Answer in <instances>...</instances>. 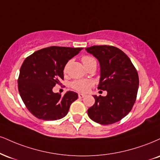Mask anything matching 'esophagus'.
Listing matches in <instances>:
<instances>
[{
	"instance_id": "1",
	"label": "esophagus",
	"mask_w": 160,
	"mask_h": 160,
	"mask_svg": "<svg viewBox=\"0 0 160 160\" xmlns=\"http://www.w3.org/2000/svg\"><path fill=\"white\" fill-rule=\"evenodd\" d=\"M85 95H83V94H78V97H79V98H83L84 97H85Z\"/></svg>"
}]
</instances>
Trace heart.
<instances>
[{"label":"heart","mask_w":160,"mask_h":160,"mask_svg":"<svg viewBox=\"0 0 160 160\" xmlns=\"http://www.w3.org/2000/svg\"><path fill=\"white\" fill-rule=\"evenodd\" d=\"M82 62L83 63V65H85L86 68L89 66L90 65H92V63H97L95 58L93 57H89V56H85V57H82ZM67 68H68V65H66L65 66L64 70L63 72L64 73H66ZM92 81L89 80H77L73 81L71 83V87L73 89L76 90L79 92H86L89 90V88L92 87Z\"/></svg>","instance_id":"heart-1"}]
</instances>
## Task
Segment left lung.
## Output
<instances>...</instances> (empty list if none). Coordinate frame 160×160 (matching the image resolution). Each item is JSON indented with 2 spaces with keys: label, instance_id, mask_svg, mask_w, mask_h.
I'll list each match as a JSON object with an SVG mask.
<instances>
[{
  "label": "left lung",
  "instance_id": "1",
  "mask_svg": "<svg viewBox=\"0 0 160 160\" xmlns=\"http://www.w3.org/2000/svg\"><path fill=\"white\" fill-rule=\"evenodd\" d=\"M86 50L100 62L98 88L107 92L105 97L94 95L95 103L88 109V115L98 124H114L124 118L135 103L139 82L137 71L128 56L114 46L94 45Z\"/></svg>",
  "mask_w": 160,
  "mask_h": 160
}]
</instances>
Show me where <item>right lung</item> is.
<instances>
[{"label": "right lung", "instance_id": "1", "mask_svg": "<svg viewBox=\"0 0 160 160\" xmlns=\"http://www.w3.org/2000/svg\"><path fill=\"white\" fill-rule=\"evenodd\" d=\"M82 49L51 46L24 59L18 79V92L27 109L36 118L45 121L63 118L78 99L76 92L69 91L61 96L52 89L60 85L65 65Z\"/></svg>", "mask_w": 160, "mask_h": 160}]
</instances>
